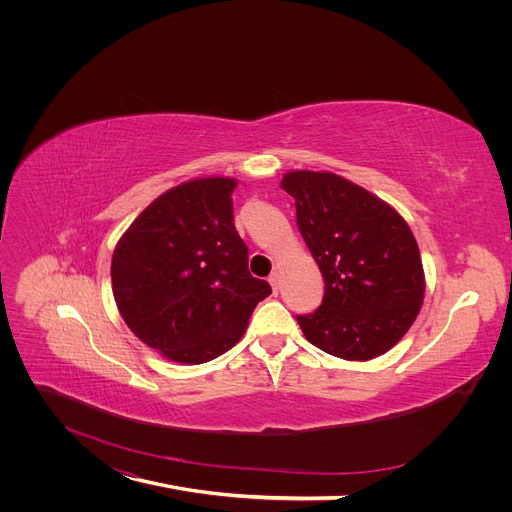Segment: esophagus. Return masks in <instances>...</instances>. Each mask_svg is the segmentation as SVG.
Instances as JSON below:
<instances>
[{"instance_id":"34e87169","label":"esophagus","mask_w":512,"mask_h":512,"mask_svg":"<svg viewBox=\"0 0 512 512\" xmlns=\"http://www.w3.org/2000/svg\"><path fill=\"white\" fill-rule=\"evenodd\" d=\"M267 280H270V284H272L274 292L278 294V282H280V276H278V272H272V274H270V278H267Z\"/></svg>"}]
</instances>
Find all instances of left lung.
<instances>
[{
    "mask_svg": "<svg viewBox=\"0 0 512 512\" xmlns=\"http://www.w3.org/2000/svg\"><path fill=\"white\" fill-rule=\"evenodd\" d=\"M297 226L326 282L321 305L297 315L305 338L346 359L380 357L407 334L425 278L417 240L388 203L332 172H288Z\"/></svg>",
    "mask_w": 512,
    "mask_h": 512,
    "instance_id": "obj_1",
    "label": "left lung"
}]
</instances>
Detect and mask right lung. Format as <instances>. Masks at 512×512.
<instances>
[{
    "label": "right lung",
    "instance_id": "1",
    "mask_svg": "<svg viewBox=\"0 0 512 512\" xmlns=\"http://www.w3.org/2000/svg\"><path fill=\"white\" fill-rule=\"evenodd\" d=\"M234 178H197L159 195L118 240L114 299L126 326L164 357L199 365L232 348L272 286L249 272L234 228Z\"/></svg>",
    "mask_w": 512,
    "mask_h": 512
}]
</instances>
